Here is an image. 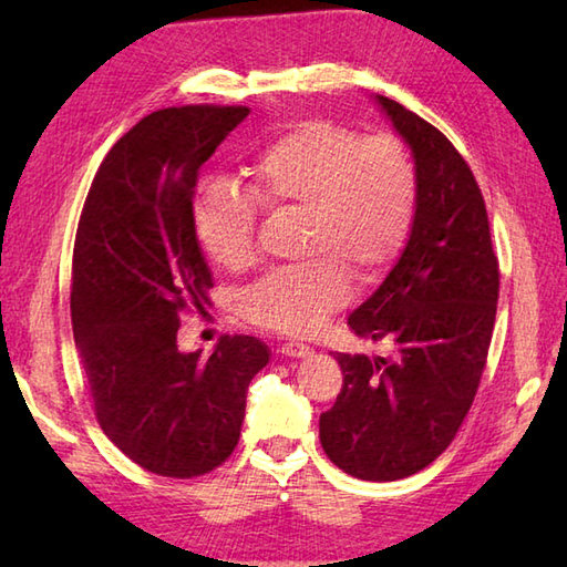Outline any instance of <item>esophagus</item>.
Segmentation results:
<instances>
[{
    "instance_id": "obj_1",
    "label": "esophagus",
    "mask_w": 567,
    "mask_h": 567,
    "mask_svg": "<svg viewBox=\"0 0 567 567\" xmlns=\"http://www.w3.org/2000/svg\"><path fill=\"white\" fill-rule=\"evenodd\" d=\"M309 351L311 348L305 343H282L280 346V353L285 358H305V355H309Z\"/></svg>"
}]
</instances>
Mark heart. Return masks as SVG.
<instances>
[{
	"instance_id": "b5f03b06",
	"label": "heart",
	"mask_w": 567,
	"mask_h": 567,
	"mask_svg": "<svg viewBox=\"0 0 567 567\" xmlns=\"http://www.w3.org/2000/svg\"><path fill=\"white\" fill-rule=\"evenodd\" d=\"M248 192L214 185L195 202L204 252L224 270L258 258V216L302 214L297 268L265 275L240 297L260 329L309 336L348 305L351 275L380 282L412 238L421 177L412 151L392 134L307 118L282 131L248 165Z\"/></svg>"
}]
</instances>
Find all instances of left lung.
<instances>
[{
  "mask_svg": "<svg viewBox=\"0 0 567 567\" xmlns=\"http://www.w3.org/2000/svg\"><path fill=\"white\" fill-rule=\"evenodd\" d=\"M412 146L421 199L412 238L348 327L388 358L336 353L343 384L319 419L343 473L392 483L424 470L461 429L487 365L499 299L485 197L470 165L426 118L378 97Z\"/></svg>",
  "mask_w": 567,
  "mask_h": 567,
  "instance_id": "1",
  "label": "left lung"
}]
</instances>
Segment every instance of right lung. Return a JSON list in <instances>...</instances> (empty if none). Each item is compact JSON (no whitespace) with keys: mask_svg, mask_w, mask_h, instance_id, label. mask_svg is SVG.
I'll return each mask as SVG.
<instances>
[{"mask_svg":"<svg viewBox=\"0 0 567 567\" xmlns=\"http://www.w3.org/2000/svg\"><path fill=\"white\" fill-rule=\"evenodd\" d=\"M248 106L185 104L143 116L106 153L80 214L70 315L94 416L148 473L189 480L234 453L246 392L270 353L221 336L177 351L185 315L207 317L212 272L195 234L202 165Z\"/></svg>","mask_w":567,"mask_h":567,"instance_id":"1","label":"right lung"}]
</instances>
